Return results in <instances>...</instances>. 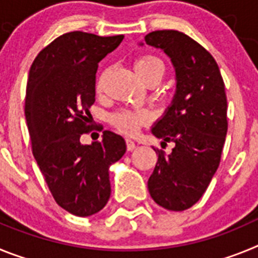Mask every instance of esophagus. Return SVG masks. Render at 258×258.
Here are the masks:
<instances>
[{"label":"esophagus","mask_w":258,"mask_h":258,"mask_svg":"<svg viewBox=\"0 0 258 258\" xmlns=\"http://www.w3.org/2000/svg\"><path fill=\"white\" fill-rule=\"evenodd\" d=\"M125 142H126V150H127V151H133V150L136 149L137 145H136V142H134V141L126 138V141H125Z\"/></svg>","instance_id":"1"}]
</instances>
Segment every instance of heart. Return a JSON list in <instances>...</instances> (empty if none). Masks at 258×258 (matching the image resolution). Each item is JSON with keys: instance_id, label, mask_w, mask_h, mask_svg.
<instances>
[{"instance_id": "1", "label": "heart", "mask_w": 258, "mask_h": 258, "mask_svg": "<svg viewBox=\"0 0 258 258\" xmlns=\"http://www.w3.org/2000/svg\"><path fill=\"white\" fill-rule=\"evenodd\" d=\"M136 71L145 83L152 79L160 81L165 74V66L159 56L145 54L137 59ZM149 112L145 109H118L111 115L109 121L121 133L134 136L138 133L141 125L149 121Z\"/></svg>"}]
</instances>
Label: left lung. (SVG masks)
Masks as SVG:
<instances>
[{
	"mask_svg": "<svg viewBox=\"0 0 258 258\" xmlns=\"http://www.w3.org/2000/svg\"><path fill=\"white\" fill-rule=\"evenodd\" d=\"M170 56L177 75L173 104L152 129L172 152L154 147L157 163L149 179L152 199L168 211L191 208L206 192L221 161L227 133V98L217 61L182 32L164 29L145 37Z\"/></svg>",
	"mask_w": 258,
	"mask_h": 258,
	"instance_id": "obj_1",
	"label": "left lung"
}]
</instances>
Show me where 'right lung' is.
Listing matches in <instances>:
<instances>
[{
    "label": "right lung",
    "instance_id": "1",
    "mask_svg": "<svg viewBox=\"0 0 258 258\" xmlns=\"http://www.w3.org/2000/svg\"><path fill=\"white\" fill-rule=\"evenodd\" d=\"M124 36L75 31L38 52L29 70L26 112L32 152L58 206L79 217L101 211L111 195L108 168L126 151L125 141L104 131L102 141L81 145L92 132L98 63Z\"/></svg>",
    "mask_w": 258,
    "mask_h": 258
}]
</instances>
